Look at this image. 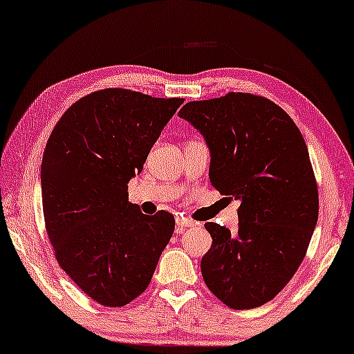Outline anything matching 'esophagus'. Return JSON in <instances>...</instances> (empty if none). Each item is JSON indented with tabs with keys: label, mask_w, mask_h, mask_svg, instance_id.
Wrapping results in <instances>:
<instances>
[{
	"label": "esophagus",
	"mask_w": 354,
	"mask_h": 354,
	"mask_svg": "<svg viewBox=\"0 0 354 354\" xmlns=\"http://www.w3.org/2000/svg\"><path fill=\"white\" fill-rule=\"evenodd\" d=\"M191 225H194V221H191L189 218H176V229L178 230H183L186 227H191Z\"/></svg>",
	"instance_id": "1"
}]
</instances>
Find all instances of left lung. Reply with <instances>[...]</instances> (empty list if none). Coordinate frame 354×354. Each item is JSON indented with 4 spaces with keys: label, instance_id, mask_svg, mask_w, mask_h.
<instances>
[{
    "label": "left lung",
    "instance_id": "obj_1",
    "mask_svg": "<svg viewBox=\"0 0 354 354\" xmlns=\"http://www.w3.org/2000/svg\"><path fill=\"white\" fill-rule=\"evenodd\" d=\"M209 147V181L240 200L239 230L207 223L208 289L234 310L261 307L289 283L318 223V187L307 145L286 111L268 98L230 92L189 102L178 113Z\"/></svg>",
    "mask_w": 354,
    "mask_h": 354
}]
</instances>
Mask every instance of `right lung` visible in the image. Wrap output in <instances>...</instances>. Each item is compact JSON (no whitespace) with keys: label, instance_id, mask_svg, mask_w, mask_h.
I'll return each instance as SVG.
<instances>
[{"label":"right lung","instance_id":"add662e5","mask_svg":"<svg viewBox=\"0 0 354 354\" xmlns=\"http://www.w3.org/2000/svg\"><path fill=\"white\" fill-rule=\"evenodd\" d=\"M183 102L103 88L71 104L47 140V235L66 275L100 305L122 307L145 292L175 230L171 213L147 216L130 203L127 184Z\"/></svg>","mask_w":354,"mask_h":354}]
</instances>
